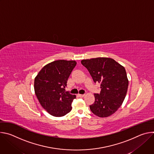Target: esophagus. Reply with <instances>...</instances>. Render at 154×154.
Returning a JSON list of instances; mask_svg holds the SVG:
<instances>
[{
	"label": "esophagus",
	"instance_id": "34e87169",
	"mask_svg": "<svg viewBox=\"0 0 154 154\" xmlns=\"http://www.w3.org/2000/svg\"><path fill=\"white\" fill-rule=\"evenodd\" d=\"M79 96L80 97H83L85 96V94H79Z\"/></svg>",
	"mask_w": 154,
	"mask_h": 154
}]
</instances>
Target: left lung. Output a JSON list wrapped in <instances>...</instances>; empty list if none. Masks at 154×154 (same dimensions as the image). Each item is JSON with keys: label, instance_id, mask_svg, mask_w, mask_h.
<instances>
[{"label": "left lung", "instance_id": "8db88e82", "mask_svg": "<svg viewBox=\"0 0 154 154\" xmlns=\"http://www.w3.org/2000/svg\"><path fill=\"white\" fill-rule=\"evenodd\" d=\"M94 82L100 83V94H94L95 101L90 105L91 111L100 118L115 113L125 97L128 80L123 66L111 58L98 57L82 60Z\"/></svg>", "mask_w": 154, "mask_h": 154}]
</instances>
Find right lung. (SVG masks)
Returning <instances> with one entry per match:
<instances>
[{
  "instance_id": "add662e5",
  "label": "right lung",
  "mask_w": 154,
  "mask_h": 154,
  "mask_svg": "<svg viewBox=\"0 0 154 154\" xmlns=\"http://www.w3.org/2000/svg\"><path fill=\"white\" fill-rule=\"evenodd\" d=\"M76 64L74 60L52 61L45 65L35 78V94L42 107L52 116L61 117L71 111L76 96L65 88Z\"/></svg>"
}]
</instances>
